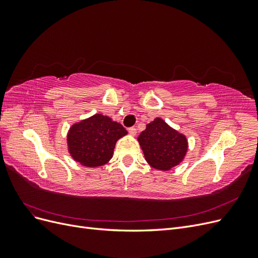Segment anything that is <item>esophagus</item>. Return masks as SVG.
Wrapping results in <instances>:
<instances>
[{"label":"esophagus","mask_w":258,"mask_h":258,"mask_svg":"<svg viewBox=\"0 0 258 258\" xmlns=\"http://www.w3.org/2000/svg\"><path fill=\"white\" fill-rule=\"evenodd\" d=\"M128 131H129V134H130L131 136H134V137H135V136L137 135V129H136L135 127H131V128H129V129H128Z\"/></svg>","instance_id":"34e87169"}]
</instances>
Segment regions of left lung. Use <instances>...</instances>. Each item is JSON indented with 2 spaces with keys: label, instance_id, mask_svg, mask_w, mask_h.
Listing matches in <instances>:
<instances>
[{
  "label": "left lung",
  "instance_id": "8db88e82",
  "mask_svg": "<svg viewBox=\"0 0 258 258\" xmlns=\"http://www.w3.org/2000/svg\"><path fill=\"white\" fill-rule=\"evenodd\" d=\"M138 141L148 165L160 171H169L178 166L188 151L186 136L169 126L160 117L146 124Z\"/></svg>",
  "mask_w": 258,
  "mask_h": 258
}]
</instances>
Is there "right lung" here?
<instances>
[{
  "label": "right lung",
  "instance_id": "obj_1",
  "mask_svg": "<svg viewBox=\"0 0 258 258\" xmlns=\"http://www.w3.org/2000/svg\"><path fill=\"white\" fill-rule=\"evenodd\" d=\"M128 135L119 122L102 114H95L70 127L68 152L84 167L104 166L113 157L116 142Z\"/></svg>",
  "mask_w": 258,
  "mask_h": 258
}]
</instances>
